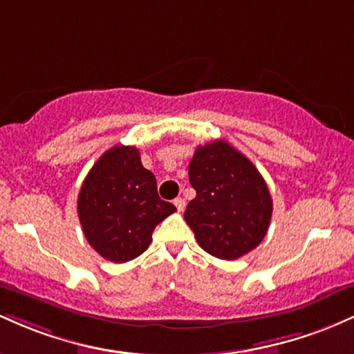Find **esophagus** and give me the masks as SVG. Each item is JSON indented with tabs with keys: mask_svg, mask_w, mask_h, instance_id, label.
Listing matches in <instances>:
<instances>
[{
	"mask_svg": "<svg viewBox=\"0 0 354 354\" xmlns=\"http://www.w3.org/2000/svg\"><path fill=\"white\" fill-rule=\"evenodd\" d=\"M174 206H176V209L180 211H185V208H186V201L183 200V198H176V200H174Z\"/></svg>",
	"mask_w": 354,
	"mask_h": 354,
	"instance_id": "esophagus-1",
	"label": "esophagus"
}]
</instances>
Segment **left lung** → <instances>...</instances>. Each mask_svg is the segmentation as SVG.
Instances as JSON below:
<instances>
[{"mask_svg": "<svg viewBox=\"0 0 354 354\" xmlns=\"http://www.w3.org/2000/svg\"><path fill=\"white\" fill-rule=\"evenodd\" d=\"M196 198L185 219L206 253L238 259L266 236L273 200L265 180L243 153L225 140L198 146L189 168Z\"/></svg>", "mask_w": 354, "mask_h": 354, "instance_id": "8db88e82", "label": "left lung"}]
</instances>
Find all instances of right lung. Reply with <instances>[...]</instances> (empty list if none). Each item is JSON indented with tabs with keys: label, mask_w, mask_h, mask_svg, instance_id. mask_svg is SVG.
<instances>
[{
	"label": "right lung",
	"mask_w": 354,
	"mask_h": 354,
	"mask_svg": "<svg viewBox=\"0 0 354 354\" xmlns=\"http://www.w3.org/2000/svg\"><path fill=\"white\" fill-rule=\"evenodd\" d=\"M158 196L156 178L141 165L135 146L116 145L89 169L78 196V216L93 250L113 263L145 253L153 231L174 213Z\"/></svg>",
	"instance_id": "1"
}]
</instances>
